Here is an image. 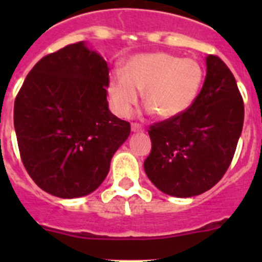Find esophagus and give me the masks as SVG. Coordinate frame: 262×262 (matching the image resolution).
I'll return each mask as SVG.
<instances>
[{
	"label": "esophagus",
	"instance_id": "obj_1",
	"mask_svg": "<svg viewBox=\"0 0 262 262\" xmlns=\"http://www.w3.org/2000/svg\"><path fill=\"white\" fill-rule=\"evenodd\" d=\"M131 131H133V133H142L143 128L142 126H139L138 123H133L131 124Z\"/></svg>",
	"mask_w": 262,
	"mask_h": 262
}]
</instances>
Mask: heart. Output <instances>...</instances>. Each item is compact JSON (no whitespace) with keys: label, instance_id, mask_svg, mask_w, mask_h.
I'll use <instances>...</instances> for the list:
<instances>
[{"label":"heart","instance_id":"b5f03b06","mask_svg":"<svg viewBox=\"0 0 262 262\" xmlns=\"http://www.w3.org/2000/svg\"><path fill=\"white\" fill-rule=\"evenodd\" d=\"M203 82V69L194 59L165 52L138 55L129 59L123 73H114L108 94L115 111L128 117L143 92L144 105L155 115L170 118L190 107Z\"/></svg>","mask_w":262,"mask_h":262}]
</instances>
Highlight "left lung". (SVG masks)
I'll use <instances>...</instances> for the list:
<instances>
[{"label": "left lung", "mask_w": 262, "mask_h": 262, "mask_svg": "<svg viewBox=\"0 0 262 262\" xmlns=\"http://www.w3.org/2000/svg\"><path fill=\"white\" fill-rule=\"evenodd\" d=\"M200 94L181 114L151 124V154L144 170L173 196H194L221 181L235 155L244 123V102L232 72L216 55L206 59Z\"/></svg>", "instance_id": "obj_1"}]
</instances>
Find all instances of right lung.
I'll return each mask as SVG.
<instances>
[{"label": "right lung", "mask_w": 262, "mask_h": 262, "mask_svg": "<svg viewBox=\"0 0 262 262\" xmlns=\"http://www.w3.org/2000/svg\"><path fill=\"white\" fill-rule=\"evenodd\" d=\"M106 86L107 64L82 41L46 55L27 75L14 128L23 165L41 190L76 198L106 178L131 131L108 110Z\"/></svg>", "instance_id": "right-lung-1"}]
</instances>
